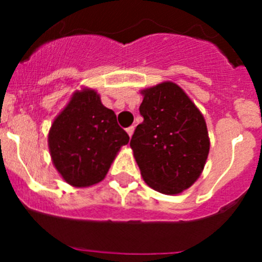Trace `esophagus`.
Segmentation results:
<instances>
[{"label": "esophagus", "instance_id": "34e87169", "mask_svg": "<svg viewBox=\"0 0 262 262\" xmlns=\"http://www.w3.org/2000/svg\"><path fill=\"white\" fill-rule=\"evenodd\" d=\"M134 129H135V127H134V126L128 127V128L126 129V131H127V134H128V136H129V138H131V136H133V134H134Z\"/></svg>", "mask_w": 262, "mask_h": 262}]
</instances>
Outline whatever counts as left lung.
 Returning a JSON list of instances; mask_svg holds the SVG:
<instances>
[{"label":"left lung","mask_w":262,"mask_h":262,"mask_svg":"<svg viewBox=\"0 0 262 262\" xmlns=\"http://www.w3.org/2000/svg\"><path fill=\"white\" fill-rule=\"evenodd\" d=\"M140 93L139 111L144 120L136 127L129 145L143 180L159 193H182L200 178L209 156L205 118L172 81Z\"/></svg>","instance_id":"1"}]
</instances>
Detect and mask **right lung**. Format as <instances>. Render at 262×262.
Returning <instances> with one entry per match:
<instances>
[{
	"label": "right lung",
	"mask_w": 262,
	"mask_h": 262,
	"mask_svg": "<svg viewBox=\"0 0 262 262\" xmlns=\"http://www.w3.org/2000/svg\"><path fill=\"white\" fill-rule=\"evenodd\" d=\"M129 138L105 107L96 90H76L48 133L52 163L62 180L75 187L101 182Z\"/></svg>",
	"instance_id": "right-lung-1"
}]
</instances>
